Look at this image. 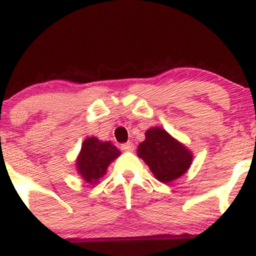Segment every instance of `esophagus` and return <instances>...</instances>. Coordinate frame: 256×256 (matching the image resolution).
<instances>
[{"mask_svg": "<svg viewBox=\"0 0 256 256\" xmlns=\"http://www.w3.org/2000/svg\"><path fill=\"white\" fill-rule=\"evenodd\" d=\"M122 149L124 152H132L134 149V143H131V142L124 143V144H122Z\"/></svg>", "mask_w": 256, "mask_h": 256, "instance_id": "esophagus-1", "label": "esophagus"}]
</instances>
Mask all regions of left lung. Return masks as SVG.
I'll list each match as a JSON object with an SVG mask.
<instances>
[{"mask_svg":"<svg viewBox=\"0 0 256 256\" xmlns=\"http://www.w3.org/2000/svg\"><path fill=\"white\" fill-rule=\"evenodd\" d=\"M137 155L155 178L165 184L185 174L192 162V152L161 128L146 131V140L138 146Z\"/></svg>","mask_w":256,"mask_h":256,"instance_id":"8db88e82","label":"left lung"}]
</instances>
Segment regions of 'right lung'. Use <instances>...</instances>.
Here are the masks:
<instances>
[{"label": "right lung", "mask_w": 256, "mask_h": 256, "mask_svg": "<svg viewBox=\"0 0 256 256\" xmlns=\"http://www.w3.org/2000/svg\"><path fill=\"white\" fill-rule=\"evenodd\" d=\"M122 154L110 140H100L91 136L85 138L82 149L76 158V170L85 183L96 185L107 173L112 161Z\"/></svg>", "instance_id": "1"}]
</instances>
